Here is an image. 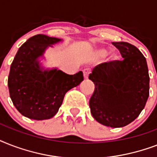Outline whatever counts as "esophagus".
I'll use <instances>...</instances> for the list:
<instances>
[{"label":"esophagus","mask_w":157,"mask_h":157,"mask_svg":"<svg viewBox=\"0 0 157 157\" xmlns=\"http://www.w3.org/2000/svg\"><path fill=\"white\" fill-rule=\"evenodd\" d=\"M90 73V69H85L83 71V76L85 79H88V76Z\"/></svg>","instance_id":"esophagus-1"}]
</instances>
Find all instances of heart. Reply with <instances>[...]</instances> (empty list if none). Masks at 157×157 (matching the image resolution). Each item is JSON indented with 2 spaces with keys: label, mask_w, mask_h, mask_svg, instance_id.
Returning <instances> with one entry per match:
<instances>
[{
  "label": "heart",
  "mask_w": 157,
  "mask_h": 157,
  "mask_svg": "<svg viewBox=\"0 0 157 157\" xmlns=\"http://www.w3.org/2000/svg\"><path fill=\"white\" fill-rule=\"evenodd\" d=\"M113 57H114V56H113V55H112V58H113Z\"/></svg>",
  "instance_id": "heart-1"
}]
</instances>
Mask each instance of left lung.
<instances>
[{
    "instance_id": "obj_1",
    "label": "left lung",
    "mask_w": 157,
    "mask_h": 157,
    "mask_svg": "<svg viewBox=\"0 0 157 157\" xmlns=\"http://www.w3.org/2000/svg\"><path fill=\"white\" fill-rule=\"evenodd\" d=\"M123 60L95 67L89 79L95 89L90 99L93 117L112 128L124 127L139 117L149 96V74L145 57L128 42H112Z\"/></svg>"
}]
</instances>
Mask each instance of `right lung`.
<instances>
[{"label":"right lung","instance_id":"add662e5","mask_svg":"<svg viewBox=\"0 0 157 157\" xmlns=\"http://www.w3.org/2000/svg\"><path fill=\"white\" fill-rule=\"evenodd\" d=\"M61 39L39 34L18 49L8 77L10 96L21 114L42 121L56 114L66 93L84 80L82 71L68 75L57 68L44 69L39 58Z\"/></svg>","mask_w":157,"mask_h":157}]
</instances>
